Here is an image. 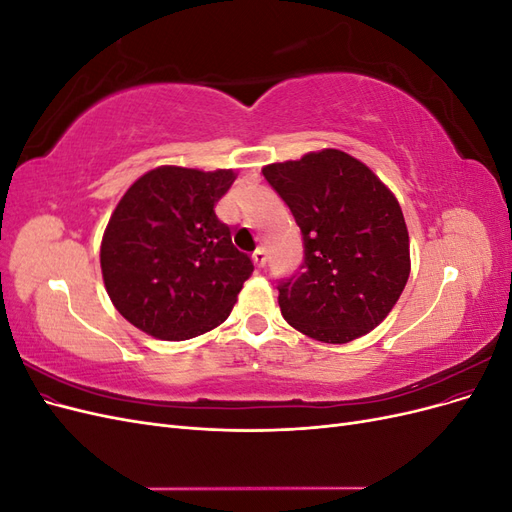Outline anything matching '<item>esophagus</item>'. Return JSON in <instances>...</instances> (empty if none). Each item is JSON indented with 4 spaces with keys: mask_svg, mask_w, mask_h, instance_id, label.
<instances>
[{
    "mask_svg": "<svg viewBox=\"0 0 512 512\" xmlns=\"http://www.w3.org/2000/svg\"><path fill=\"white\" fill-rule=\"evenodd\" d=\"M252 258H254V262H256L258 267H265L267 265V250H265V247H258Z\"/></svg>",
    "mask_w": 512,
    "mask_h": 512,
    "instance_id": "34e87169",
    "label": "esophagus"
}]
</instances>
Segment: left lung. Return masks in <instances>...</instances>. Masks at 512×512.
Wrapping results in <instances>:
<instances>
[{"label": "left lung", "instance_id": "1", "mask_svg": "<svg viewBox=\"0 0 512 512\" xmlns=\"http://www.w3.org/2000/svg\"><path fill=\"white\" fill-rule=\"evenodd\" d=\"M262 175L303 235V265L277 282L284 320L346 344L389 316L410 275V239L393 192L339 149L269 164Z\"/></svg>", "mask_w": 512, "mask_h": 512}]
</instances>
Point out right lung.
I'll list each match as a JSON object with an SVG mask.
<instances>
[{"mask_svg": "<svg viewBox=\"0 0 512 512\" xmlns=\"http://www.w3.org/2000/svg\"><path fill=\"white\" fill-rule=\"evenodd\" d=\"M232 181V170L160 166L119 200L100 265L108 297L136 329L183 342L228 318L254 271L215 215Z\"/></svg>", "mask_w": 512, "mask_h": 512, "instance_id": "obj_1", "label": "right lung"}]
</instances>
